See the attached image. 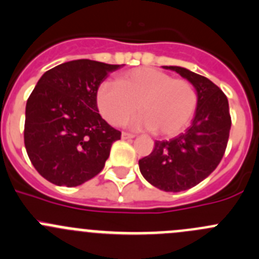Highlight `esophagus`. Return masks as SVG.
Masks as SVG:
<instances>
[{
	"mask_svg": "<svg viewBox=\"0 0 259 259\" xmlns=\"http://www.w3.org/2000/svg\"><path fill=\"white\" fill-rule=\"evenodd\" d=\"M133 138H135V135L129 134V133H122V134H121V139H124V140L133 139Z\"/></svg>",
	"mask_w": 259,
	"mask_h": 259,
	"instance_id": "esophagus-1",
	"label": "esophagus"
}]
</instances>
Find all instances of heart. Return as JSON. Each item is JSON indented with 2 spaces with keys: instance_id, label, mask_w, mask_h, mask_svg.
I'll return each instance as SVG.
<instances>
[{
  "instance_id": "b5f03b06",
  "label": "heart",
  "mask_w": 259,
  "mask_h": 259,
  "mask_svg": "<svg viewBox=\"0 0 259 259\" xmlns=\"http://www.w3.org/2000/svg\"><path fill=\"white\" fill-rule=\"evenodd\" d=\"M100 114L112 125H121L139 111L135 129L154 130L159 137L180 134L192 119L197 94L192 83L150 67L132 69L117 77V83L105 81L96 92Z\"/></svg>"
}]
</instances>
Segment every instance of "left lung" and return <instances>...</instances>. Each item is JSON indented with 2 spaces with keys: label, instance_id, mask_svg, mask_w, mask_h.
<instances>
[{
  "label": "left lung",
  "instance_id": "8db88e82",
  "mask_svg": "<svg viewBox=\"0 0 259 259\" xmlns=\"http://www.w3.org/2000/svg\"><path fill=\"white\" fill-rule=\"evenodd\" d=\"M192 83L197 106L192 122L178 137L157 140L154 149L139 159L143 177L165 192H180L204 181L222 160L232 119L224 92L209 78L183 67L163 66Z\"/></svg>",
  "mask_w": 259,
  "mask_h": 259
}]
</instances>
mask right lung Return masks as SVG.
Segmentation results:
<instances>
[{
  "label": "right lung",
  "instance_id": "right-lung-1",
  "mask_svg": "<svg viewBox=\"0 0 259 259\" xmlns=\"http://www.w3.org/2000/svg\"><path fill=\"white\" fill-rule=\"evenodd\" d=\"M122 64L90 59L45 72L26 102L24 142L35 169L57 186L76 187L99 175L121 133L99 114L96 92Z\"/></svg>",
  "mask_w": 259,
  "mask_h": 259
}]
</instances>
